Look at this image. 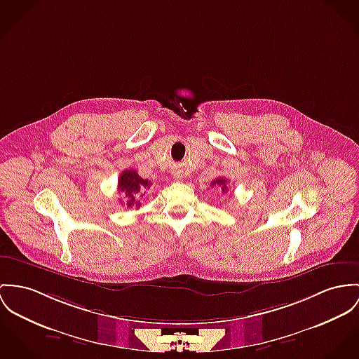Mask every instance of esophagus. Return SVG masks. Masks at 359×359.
I'll return each mask as SVG.
<instances>
[{"label":"esophagus","mask_w":359,"mask_h":359,"mask_svg":"<svg viewBox=\"0 0 359 359\" xmlns=\"http://www.w3.org/2000/svg\"><path fill=\"white\" fill-rule=\"evenodd\" d=\"M180 177H182V176H180L179 173H177V175H175V179H180Z\"/></svg>","instance_id":"1"}]
</instances>
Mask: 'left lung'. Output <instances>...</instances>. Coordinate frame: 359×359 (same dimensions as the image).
<instances>
[{"label":"left lung","mask_w":359,"mask_h":359,"mask_svg":"<svg viewBox=\"0 0 359 359\" xmlns=\"http://www.w3.org/2000/svg\"><path fill=\"white\" fill-rule=\"evenodd\" d=\"M210 186H212V187H213V186L221 187V191H222V193H225V191L228 190V187H226V179H225V177H219V179L213 180Z\"/></svg>","instance_id":"8db88e82"}]
</instances>
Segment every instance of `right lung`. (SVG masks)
<instances>
[{
    "instance_id": "1",
    "label": "right lung",
    "mask_w": 359,
    "mask_h": 359,
    "mask_svg": "<svg viewBox=\"0 0 359 359\" xmlns=\"http://www.w3.org/2000/svg\"><path fill=\"white\" fill-rule=\"evenodd\" d=\"M151 182L142 179L134 169H126L118 177V191L127 198V208L137 205L140 208V202L137 201L138 196H143L147 190H150ZM121 202V201H120Z\"/></svg>"
}]
</instances>
